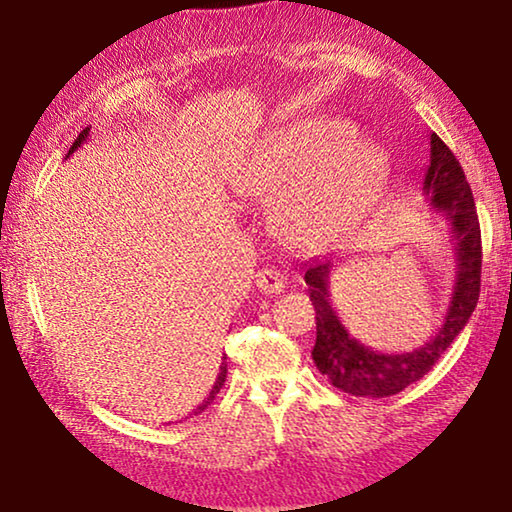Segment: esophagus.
Returning a JSON list of instances; mask_svg holds the SVG:
<instances>
[{
	"instance_id": "esophagus-1",
	"label": "esophagus",
	"mask_w": 512,
	"mask_h": 512,
	"mask_svg": "<svg viewBox=\"0 0 512 512\" xmlns=\"http://www.w3.org/2000/svg\"><path fill=\"white\" fill-rule=\"evenodd\" d=\"M256 286L261 293H282L284 291V279L277 270H261L256 275Z\"/></svg>"
}]
</instances>
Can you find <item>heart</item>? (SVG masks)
I'll use <instances>...</instances> for the list:
<instances>
[{
	"label": "heart",
	"mask_w": 512,
	"mask_h": 512,
	"mask_svg": "<svg viewBox=\"0 0 512 512\" xmlns=\"http://www.w3.org/2000/svg\"><path fill=\"white\" fill-rule=\"evenodd\" d=\"M387 156L356 139L354 125L314 116L263 137L235 177L244 198L277 205L284 235L300 247L328 240L380 193Z\"/></svg>",
	"instance_id": "obj_1"
}]
</instances>
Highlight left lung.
Returning <instances> with one entry per match:
<instances>
[{"label": "left lung", "instance_id": "obj_1", "mask_svg": "<svg viewBox=\"0 0 512 512\" xmlns=\"http://www.w3.org/2000/svg\"><path fill=\"white\" fill-rule=\"evenodd\" d=\"M431 163L426 167L422 191L429 195L433 212L443 214L454 237V275L452 298L438 333L426 345L401 354L375 352L349 335L338 312L331 305V261L305 263V284L317 310V342L312 359L319 373L328 377L333 387L352 396L384 398L403 391L408 384L422 380L436 361L447 352L454 338L464 331L480 296L482 244L480 223L471 186L459 160L447 149L436 132H431Z\"/></svg>", "mask_w": 512, "mask_h": 512}]
</instances>
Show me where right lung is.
<instances>
[{"mask_svg": "<svg viewBox=\"0 0 512 512\" xmlns=\"http://www.w3.org/2000/svg\"><path fill=\"white\" fill-rule=\"evenodd\" d=\"M88 132H90V128H86V130H83V132H81V135L74 139L72 149H69V151H67V156H65V158H69V156H72V153H74L76 149H79V146H81L83 142H86V139H88ZM226 375H228V363H226V356H223V361H221V368H219V375H216V382H214V387H212V391H209V396L205 398V401H202V403L198 405V408H195V410H193V412H195V415H198V412H202V410H205V408H207V405L214 401V398H216V394H219V391H221V387H223V382H226Z\"/></svg>", "mask_w": 512, "mask_h": 512, "instance_id": "obj_1", "label": "right lung"}]
</instances>
